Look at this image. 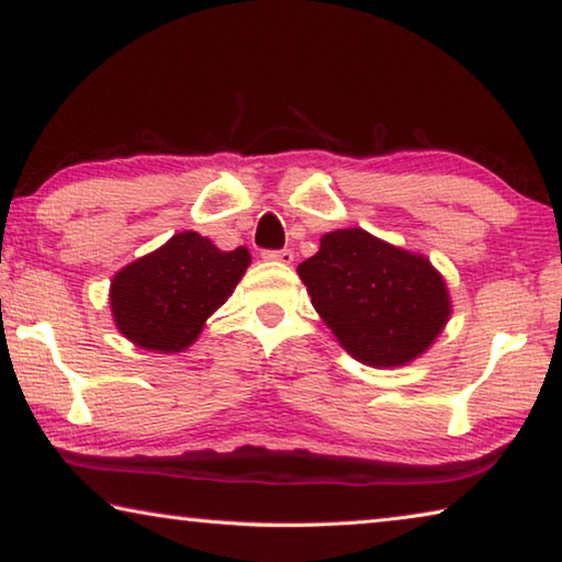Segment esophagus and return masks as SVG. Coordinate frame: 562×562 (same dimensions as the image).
Here are the masks:
<instances>
[{
    "mask_svg": "<svg viewBox=\"0 0 562 562\" xmlns=\"http://www.w3.org/2000/svg\"><path fill=\"white\" fill-rule=\"evenodd\" d=\"M262 258L265 260H272V262L290 265L294 260V252L288 250V247H284V250H262Z\"/></svg>",
    "mask_w": 562,
    "mask_h": 562,
    "instance_id": "34e87169",
    "label": "esophagus"
}]
</instances>
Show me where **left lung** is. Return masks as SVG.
Listing matches in <instances>:
<instances>
[{
    "instance_id": "obj_1",
    "label": "left lung",
    "mask_w": 562,
    "mask_h": 562,
    "mask_svg": "<svg viewBox=\"0 0 562 562\" xmlns=\"http://www.w3.org/2000/svg\"><path fill=\"white\" fill-rule=\"evenodd\" d=\"M297 274L339 345L369 367H402L424 355L451 315L449 290L424 255L361 227L322 235Z\"/></svg>"
}]
</instances>
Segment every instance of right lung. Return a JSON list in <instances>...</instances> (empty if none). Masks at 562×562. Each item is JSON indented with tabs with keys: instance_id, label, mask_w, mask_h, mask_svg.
I'll return each mask as SVG.
<instances>
[{
	"instance_id": "obj_1",
	"label": "right lung",
	"mask_w": 562,
	"mask_h": 562,
	"mask_svg": "<svg viewBox=\"0 0 562 562\" xmlns=\"http://www.w3.org/2000/svg\"><path fill=\"white\" fill-rule=\"evenodd\" d=\"M247 265L245 247L223 252L193 231L176 233L164 247L113 274V322L140 349L183 351L231 297Z\"/></svg>"
}]
</instances>
